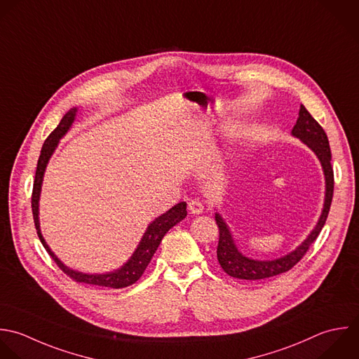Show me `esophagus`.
I'll use <instances>...</instances> for the list:
<instances>
[{
  "label": "esophagus",
  "instance_id": "obj_1",
  "mask_svg": "<svg viewBox=\"0 0 359 359\" xmlns=\"http://www.w3.org/2000/svg\"><path fill=\"white\" fill-rule=\"evenodd\" d=\"M189 211L193 215H198V214H201L204 211V204L200 200H191L189 203Z\"/></svg>",
  "mask_w": 359,
  "mask_h": 359
}]
</instances>
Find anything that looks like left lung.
Here are the masks:
<instances>
[{"mask_svg":"<svg viewBox=\"0 0 359 359\" xmlns=\"http://www.w3.org/2000/svg\"><path fill=\"white\" fill-rule=\"evenodd\" d=\"M292 135L299 138L302 142H305L316 154V156L319 158L323 166L325 179H326V197H325L322 215L318 221V225L306 238V241L302 245H299L294 252L276 260L260 262V260L249 259L238 250L225 221L219 214H215V221L219 228V242L217 248V257L222 270L233 278L256 281V280H264V278H270V277L283 274L285 271H290L306 255L311 245L316 241L322 228L326 224L332 200H333V191H334V173L330 163L332 151L329 145V138L323 127L312 117V114L306 110L304 104H301L299 117L297 120V124L292 128Z\"/></svg>","mask_w":359,"mask_h":359,"instance_id":"1","label":"left lung"}]
</instances>
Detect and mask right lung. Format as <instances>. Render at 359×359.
<instances>
[{
    "label": "right lung",
    "mask_w": 359,
    "mask_h": 359,
    "mask_svg": "<svg viewBox=\"0 0 359 359\" xmlns=\"http://www.w3.org/2000/svg\"><path fill=\"white\" fill-rule=\"evenodd\" d=\"M75 114H76V107L69 109L64 114V117L61 118L58 126L54 128V131H51V134L46 138V141L41 147L40 156L37 161L34 182H33V191H32V212H33L34 226L37 231V236H39L41 245L44 246V249L47 250V253L51 256L54 263L62 270V273L69 276V278H72L76 283H83V284H90V285H97V287H106V288H114V290L124 288V287L133 285L135 281L140 280V277L144 274L147 266L149 264L154 253L156 252L159 243L162 242V238L166 235V232L170 228H173L176 224H179L182 219L186 218V215H187L186 205L187 204L184 201H182V203L176 204L175 207H172L165 214H162L161 217H158L155 221H152L149 224V226L147 228L138 248L135 249V252L133 253L130 260L121 269H118L113 273H107V274H83V273L74 271V270L68 269L67 266H64L50 250V248L47 246V243L44 242V239L40 233L39 197H40V189H41L43 175H44L47 162H48L50 156L53 155L60 138L72 126V123L75 120Z\"/></svg>",
    "instance_id": "right-lung-1"
}]
</instances>
